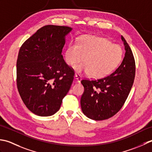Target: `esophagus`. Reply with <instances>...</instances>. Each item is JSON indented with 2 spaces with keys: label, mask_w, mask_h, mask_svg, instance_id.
I'll list each match as a JSON object with an SVG mask.
<instances>
[{
  "label": "esophagus",
  "mask_w": 152,
  "mask_h": 152,
  "mask_svg": "<svg viewBox=\"0 0 152 152\" xmlns=\"http://www.w3.org/2000/svg\"><path fill=\"white\" fill-rule=\"evenodd\" d=\"M75 79H76L77 83H80V80H81V77L79 75V74H75Z\"/></svg>",
  "instance_id": "obj_1"
}]
</instances>
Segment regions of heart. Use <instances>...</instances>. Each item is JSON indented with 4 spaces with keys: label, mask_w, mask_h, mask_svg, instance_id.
Instances as JSON below:
<instances>
[{
    "label": "heart",
    "mask_w": 152,
    "mask_h": 152,
    "mask_svg": "<svg viewBox=\"0 0 152 152\" xmlns=\"http://www.w3.org/2000/svg\"><path fill=\"white\" fill-rule=\"evenodd\" d=\"M123 56L122 48L109 40L94 35H83L78 43L71 42L65 53L69 66L82 60L75 69L88 73L92 78L100 79L110 75L118 67Z\"/></svg>",
    "instance_id": "obj_1"
}]
</instances>
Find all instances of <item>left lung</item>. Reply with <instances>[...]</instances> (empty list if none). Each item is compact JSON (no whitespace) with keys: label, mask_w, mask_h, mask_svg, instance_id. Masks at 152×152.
Segmentation results:
<instances>
[{"label":"left lung","mask_w":152,"mask_h":152,"mask_svg":"<svg viewBox=\"0 0 152 152\" xmlns=\"http://www.w3.org/2000/svg\"><path fill=\"white\" fill-rule=\"evenodd\" d=\"M125 54L122 63L111 75L97 80H81L85 91L80 98L83 113L88 118L102 121L118 112L131 91L135 77L132 52L123 36Z\"/></svg>","instance_id":"1"}]
</instances>
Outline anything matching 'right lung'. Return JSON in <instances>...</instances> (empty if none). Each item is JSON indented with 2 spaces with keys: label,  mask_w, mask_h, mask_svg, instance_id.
Wrapping results in <instances>:
<instances>
[{
  "label": "right lung",
  "mask_w": 152,
  "mask_h": 152,
  "mask_svg": "<svg viewBox=\"0 0 152 152\" xmlns=\"http://www.w3.org/2000/svg\"><path fill=\"white\" fill-rule=\"evenodd\" d=\"M67 26L48 25L25 42L17 60V86L23 103L37 115H54L60 110L73 80L74 72L61 55Z\"/></svg>",
  "instance_id": "1"
}]
</instances>
